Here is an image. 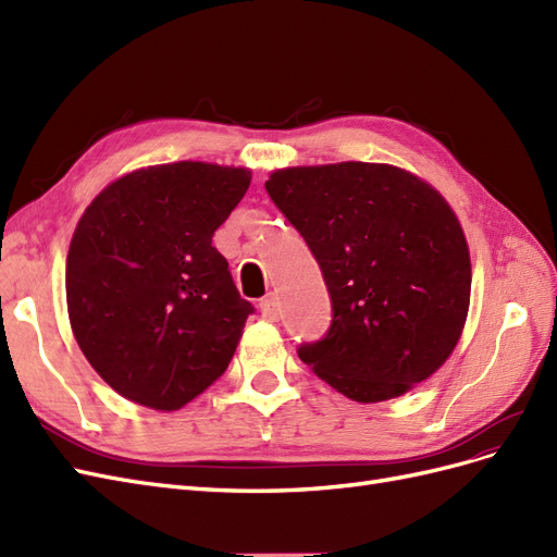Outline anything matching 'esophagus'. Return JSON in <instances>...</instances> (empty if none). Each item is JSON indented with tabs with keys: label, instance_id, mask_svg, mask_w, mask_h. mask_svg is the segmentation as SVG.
I'll list each match as a JSON object with an SVG mask.
<instances>
[{
	"label": "esophagus",
	"instance_id": "1",
	"mask_svg": "<svg viewBox=\"0 0 557 557\" xmlns=\"http://www.w3.org/2000/svg\"><path fill=\"white\" fill-rule=\"evenodd\" d=\"M260 313L267 318V320H278V301L274 295H269L260 301Z\"/></svg>",
	"mask_w": 557,
	"mask_h": 557
}]
</instances>
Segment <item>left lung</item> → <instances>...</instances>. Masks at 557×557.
<instances>
[{"label":"left lung","instance_id":"8db88e82","mask_svg":"<svg viewBox=\"0 0 557 557\" xmlns=\"http://www.w3.org/2000/svg\"><path fill=\"white\" fill-rule=\"evenodd\" d=\"M264 188L305 237L332 299L323 339L299 360L336 393L399 397L458 344L471 293L465 232L430 183L393 164L278 170Z\"/></svg>","mask_w":557,"mask_h":557}]
</instances>
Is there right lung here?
I'll return each instance as SVG.
<instances>
[{"label": "right lung", "instance_id": "1", "mask_svg": "<svg viewBox=\"0 0 557 557\" xmlns=\"http://www.w3.org/2000/svg\"><path fill=\"white\" fill-rule=\"evenodd\" d=\"M248 185L242 166L158 164L113 181L81 215L66 309L117 395L176 411L223 376L256 309L211 239Z\"/></svg>", "mask_w": 557, "mask_h": 557}]
</instances>
